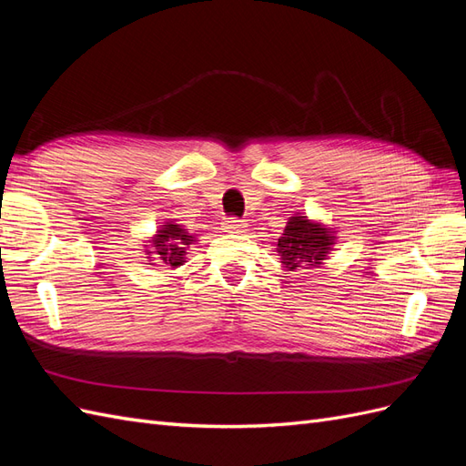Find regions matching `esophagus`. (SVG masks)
Returning <instances> with one entry per match:
<instances>
[{
  "label": "esophagus",
  "instance_id": "obj_1",
  "mask_svg": "<svg viewBox=\"0 0 466 466\" xmlns=\"http://www.w3.org/2000/svg\"><path fill=\"white\" fill-rule=\"evenodd\" d=\"M221 225L228 233H245L247 231V223L238 218H225Z\"/></svg>",
  "mask_w": 466,
  "mask_h": 466
}]
</instances>
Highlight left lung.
<instances>
[{"mask_svg": "<svg viewBox=\"0 0 466 466\" xmlns=\"http://www.w3.org/2000/svg\"><path fill=\"white\" fill-rule=\"evenodd\" d=\"M334 235L336 231L320 221L295 214L288 219L284 235L278 238V257L289 272H298L299 268H320L334 247Z\"/></svg>", "mask_w": 466, "mask_h": 466, "instance_id": "obj_1", "label": "left lung"}]
</instances>
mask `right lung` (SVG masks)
Segmentation results:
<instances>
[{
	"instance_id": "right-lung-1",
	"label": "right lung",
	"mask_w": 466,
	"mask_h": 466,
	"mask_svg": "<svg viewBox=\"0 0 466 466\" xmlns=\"http://www.w3.org/2000/svg\"><path fill=\"white\" fill-rule=\"evenodd\" d=\"M196 243V235H190L182 225L175 221H167L157 229L151 238L149 245L146 247L147 258L153 260V264L178 268L187 262L188 247Z\"/></svg>"
}]
</instances>
